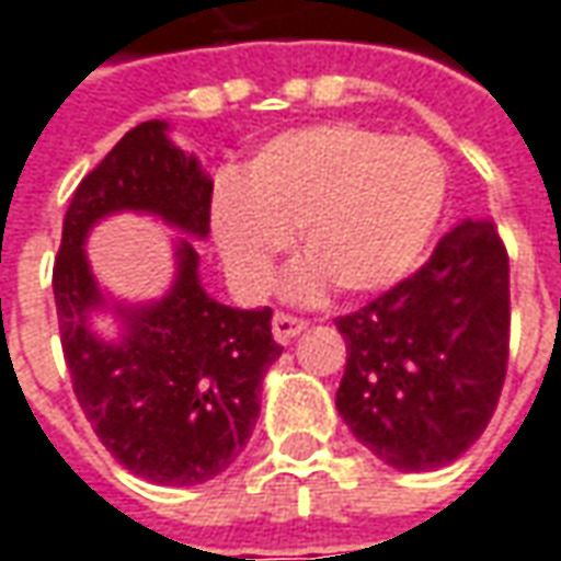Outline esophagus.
<instances>
[{
    "instance_id": "34e87169",
    "label": "esophagus",
    "mask_w": 561,
    "mask_h": 561,
    "mask_svg": "<svg viewBox=\"0 0 561 561\" xmlns=\"http://www.w3.org/2000/svg\"><path fill=\"white\" fill-rule=\"evenodd\" d=\"M308 327L306 318H296V314H287V311H277L272 318V333L277 342H289L293 336H299Z\"/></svg>"
}]
</instances>
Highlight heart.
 Returning a JSON list of instances; mask_svg holds the SVG:
<instances>
[{
    "label": "heart",
    "mask_w": 561,
    "mask_h": 561,
    "mask_svg": "<svg viewBox=\"0 0 561 561\" xmlns=\"http://www.w3.org/2000/svg\"><path fill=\"white\" fill-rule=\"evenodd\" d=\"M445 191V160L430 141L321 123L255 150L237 184L219 187L213 231L225 268L250 296L268 289L289 234L308 259L289 284L296 296H314L327 280L364 296L420 262Z\"/></svg>",
    "instance_id": "b5f03b06"
}]
</instances>
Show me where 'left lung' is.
<instances>
[{"label": "left lung", "instance_id": "left-lung-1", "mask_svg": "<svg viewBox=\"0 0 561 561\" xmlns=\"http://www.w3.org/2000/svg\"><path fill=\"white\" fill-rule=\"evenodd\" d=\"M336 408L382 463L426 472L476 445L510 360V255L491 219L454 225L430 262L336 318Z\"/></svg>", "mask_w": 561, "mask_h": 561}]
</instances>
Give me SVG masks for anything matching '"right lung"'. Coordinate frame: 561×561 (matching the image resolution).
<instances>
[{
    "mask_svg": "<svg viewBox=\"0 0 561 561\" xmlns=\"http://www.w3.org/2000/svg\"><path fill=\"white\" fill-rule=\"evenodd\" d=\"M209 203L213 182L169 141L167 123H138L73 191L51 272L79 408L119 466L153 484L209 482L234 463L259 420L262 377L284 345L272 336V308L240 311L201 287V255L184 237L167 299L119 308L126 336L101 342L89 314L104 299L82 243L98 219L119 209L206 237Z\"/></svg>",
    "mask_w": 561,
    "mask_h": 561,
    "instance_id": "add662e5",
    "label": "right lung"
}]
</instances>
